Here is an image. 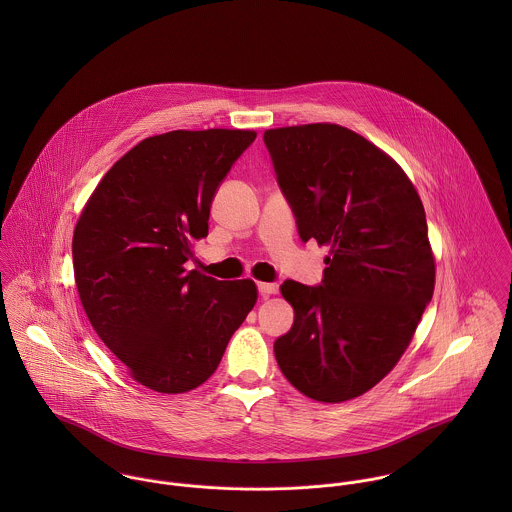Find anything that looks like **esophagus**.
<instances>
[{
    "label": "esophagus",
    "mask_w": 512,
    "mask_h": 512,
    "mask_svg": "<svg viewBox=\"0 0 512 512\" xmlns=\"http://www.w3.org/2000/svg\"><path fill=\"white\" fill-rule=\"evenodd\" d=\"M258 292L262 297H268L272 293H278V284H270V282H260L258 284Z\"/></svg>",
    "instance_id": "obj_1"
}]
</instances>
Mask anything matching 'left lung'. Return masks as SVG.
<instances>
[{
    "instance_id": "left-lung-1",
    "label": "left lung",
    "mask_w": 512,
    "mask_h": 512,
    "mask_svg": "<svg viewBox=\"0 0 512 512\" xmlns=\"http://www.w3.org/2000/svg\"><path fill=\"white\" fill-rule=\"evenodd\" d=\"M264 144L299 238L331 248L319 286L280 288L295 317L276 361L313 400L357 398L398 363L432 301L424 205L384 151L343 126L266 130Z\"/></svg>"
}]
</instances>
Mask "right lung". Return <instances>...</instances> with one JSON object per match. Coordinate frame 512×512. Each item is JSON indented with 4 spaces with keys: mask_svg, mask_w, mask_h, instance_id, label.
Listing matches in <instances>:
<instances>
[{
    "mask_svg": "<svg viewBox=\"0 0 512 512\" xmlns=\"http://www.w3.org/2000/svg\"><path fill=\"white\" fill-rule=\"evenodd\" d=\"M250 130H175L132 147L102 177L73 236L74 280L104 345L147 388L179 394L219 366L256 303L252 280L197 270L211 203Z\"/></svg>",
    "mask_w": 512,
    "mask_h": 512,
    "instance_id": "add662e5",
    "label": "right lung"
}]
</instances>
